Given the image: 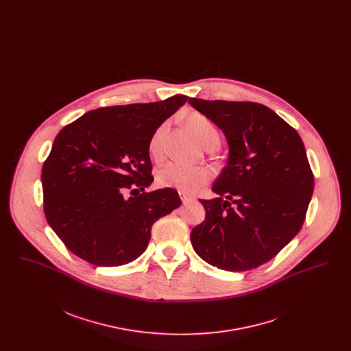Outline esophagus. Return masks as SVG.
Returning <instances> with one entry per match:
<instances>
[{"mask_svg": "<svg viewBox=\"0 0 351 351\" xmlns=\"http://www.w3.org/2000/svg\"><path fill=\"white\" fill-rule=\"evenodd\" d=\"M180 199L183 201L184 205H186V204H189V202L195 200L192 196H189L188 193H183V192H180Z\"/></svg>", "mask_w": 351, "mask_h": 351, "instance_id": "1", "label": "esophagus"}]
</instances>
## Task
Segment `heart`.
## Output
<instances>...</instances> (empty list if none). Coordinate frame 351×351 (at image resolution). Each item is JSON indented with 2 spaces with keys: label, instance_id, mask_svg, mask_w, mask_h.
<instances>
[{
  "label": "heart",
  "instance_id": "1",
  "mask_svg": "<svg viewBox=\"0 0 351 351\" xmlns=\"http://www.w3.org/2000/svg\"><path fill=\"white\" fill-rule=\"evenodd\" d=\"M186 125L204 147H217L219 145V133L216 125L202 113H189L186 117ZM167 128V123H162L151 135L149 150L155 159H159L163 155ZM210 179L212 172L208 168L191 167L176 162H169L160 168L156 175V180L162 186L176 188L183 193H196L202 185L210 182Z\"/></svg>",
  "mask_w": 351,
  "mask_h": 351
}]
</instances>
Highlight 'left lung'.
<instances>
[{
  "instance_id": "obj_1",
  "label": "left lung",
  "mask_w": 351,
  "mask_h": 351,
  "mask_svg": "<svg viewBox=\"0 0 351 351\" xmlns=\"http://www.w3.org/2000/svg\"><path fill=\"white\" fill-rule=\"evenodd\" d=\"M229 145L228 166L200 200L206 216L191 242L206 263L247 271L267 263L300 232L315 178L298 132L267 106L250 101L189 99Z\"/></svg>"
}]
</instances>
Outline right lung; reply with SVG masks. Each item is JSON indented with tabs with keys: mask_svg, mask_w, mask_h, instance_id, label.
Segmentation results:
<instances>
[{
	"mask_svg": "<svg viewBox=\"0 0 351 351\" xmlns=\"http://www.w3.org/2000/svg\"><path fill=\"white\" fill-rule=\"evenodd\" d=\"M186 100L100 108L56 135L42 168L43 209L68 250L113 267L147 249L152 223L182 205L172 188L143 192L154 182L151 135Z\"/></svg>",
	"mask_w": 351,
	"mask_h": 351,
	"instance_id": "right-lung-1",
	"label": "right lung"
}]
</instances>
